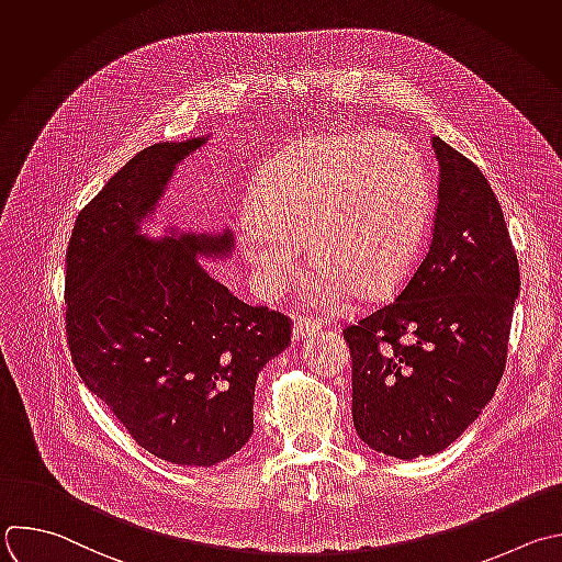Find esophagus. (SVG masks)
<instances>
[{
    "label": "esophagus",
    "instance_id": "1",
    "mask_svg": "<svg viewBox=\"0 0 562 562\" xmlns=\"http://www.w3.org/2000/svg\"><path fill=\"white\" fill-rule=\"evenodd\" d=\"M315 330H317V326L311 324L308 319H297V322L293 324V339H295V341H302V339L315 335Z\"/></svg>",
    "mask_w": 562,
    "mask_h": 562
}]
</instances>
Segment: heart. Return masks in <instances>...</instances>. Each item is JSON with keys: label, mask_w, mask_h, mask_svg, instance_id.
I'll use <instances>...</instances> for the list:
<instances>
[{"label": "heart", "mask_w": 562, "mask_h": 562, "mask_svg": "<svg viewBox=\"0 0 562 562\" xmlns=\"http://www.w3.org/2000/svg\"><path fill=\"white\" fill-rule=\"evenodd\" d=\"M240 249L265 300L286 291L302 247L319 271L304 306L335 313L359 289L393 291L415 267L430 223V176L400 134H328L276 154L258 173Z\"/></svg>", "instance_id": "b5f03b06"}]
</instances>
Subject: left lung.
<instances>
[{"label": "left lung", "instance_id": "1", "mask_svg": "<svg viewBox=\"0 0 562 562\" xmlns=\"http://www.w3.org/2000/svg\"><path fill=\"white\" fill-rule=\"evenodd\" d=\"M432 147L439 203L428 254L395 302L344 330L355 430L404 461L446 450L494 397L520 286L487 178L439 136Z\"/></svg>", "mask_w": 562, "mask_h": 562}]
</instances>
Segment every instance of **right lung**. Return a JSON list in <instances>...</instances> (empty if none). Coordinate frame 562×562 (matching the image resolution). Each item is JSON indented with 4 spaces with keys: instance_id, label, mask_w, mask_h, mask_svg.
<instances>
[{
    "instance_id": "right-lung-1",
    "label": "right lung",
    "mask_w": 562,
    "mask_h": 562,
    "mask_svg": "<svg viewBox=\"0 0 562 562\" xmlns=\"http://www.w3.org/2000/svg\"><path fill=\"white\" fill-rule=\"evenodd\" d=\"M207 140L138 151L81 210L66 251V333L83 384L140 448L194 468L249 441L258 372L291 344L286 315L240 302L203 267L234 254L229 227L143 234L176 167Z\"/></svg>"
}]
</instances>
